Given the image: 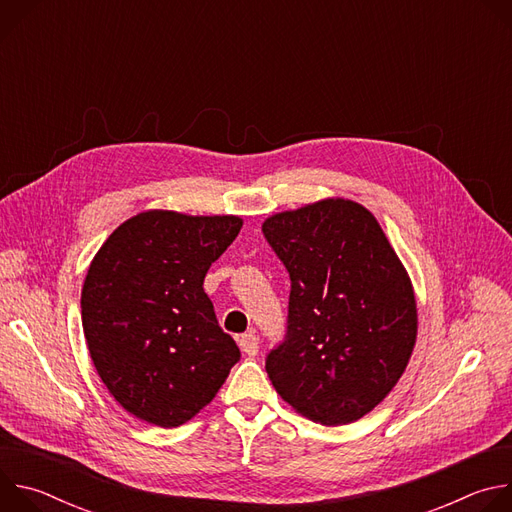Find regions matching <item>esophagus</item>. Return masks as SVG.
I'll list each match as a JSON object with an SVG mask.
<instances>
[{"instance_id":"obj_1","label":"esophagus","mask_w":512,"mask_h":512,"mask_svg":"<svg viewBox=\"0 0 512 512\" xmlns=\"http://www.w3.org/2000/svg\"><path fill=\"white\" fill-rule=\"evenodd\" d=\"M239 348H241L247 356H255V354L259 352V338H257L253 332L243 334V336L239 338Z\"/></svg>"}]
</instances>
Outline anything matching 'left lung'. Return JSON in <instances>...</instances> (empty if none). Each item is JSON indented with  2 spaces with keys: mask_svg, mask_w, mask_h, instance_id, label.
<instances>
[{
  "mask_svg": "<svg viewBox=\"0 0 512 512\" xmlns=\"http://www.w3.org/2000/svg\"><path fill=\"white\" fill-rule=\"evenodd\" d=\"M263 233L291 279L287 338L265 362L275 391L322 425L371 413L417 340L413 283L375 214L322 198L267 216Z\"/></svg>",
  "mask_w": 512,
  "mask_h": 512,
  "instance_id": "obj_1",
  "label": "left lung"
}]
</instances>
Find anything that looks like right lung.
<instances>
[{"label":"right lung","instance_id":"obj_1","mask_svg":"<svg viewBox=\"0 0 512 512\" xmlns=\"http://www.w3.org/2000/svg\"><path fill=\"white\" fill-rule=\"evenodd\" d=\"M241 227L235 214L152 208L127 218L95 253L81 291L83 332L107 391L137 419L190 421L239 360L202 285Z\"/></svg>","mask_w":512,"mask_h":512}]
</instances>
